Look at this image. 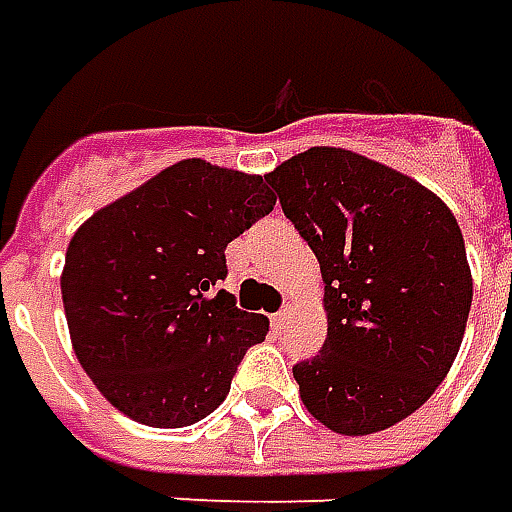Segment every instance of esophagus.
I'll return each instance as SVG.
<instances>
[{
	"label": "esophagus",
	"mask_w": 512,
	"mask_h": 512,
	"mask_svg": "<svg viewBox=\"0 0 512 512\" xmlns=\"http://www.w3.org/2000/svg\"><path fill=\"white\" fill-rule=\"evenodd\" d=\"M284 324H287V307H284V310L276 312V315H273V327H276V329H284Z\"/></svg>",
	"instance_id": "obj_1"
}]
</instances>
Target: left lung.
Returning a JSON list of instances; mask_svg holds the SVG:
<instances>
[{
	"label": "left lung",
	"mask_w": 512,
	"mask_h": 512,
	"mask_svg": "<svg viewBox=\"0 0 512 512\" xmlns=\"http://www.w3.org/2000/svg\"><path fill=\"white\" fill-rule=\"evenodd\" d=\"M324 279L327 341L293 366L318 423L346 437L406 420L454 363L473 279L454 214L369 157L312 146L264 174Z\"/></svg>",
	"instance_id": "8db88e82"
}]
</instances>
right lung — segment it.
<instances>
[{
	"mask_svg": "<svg viewBox=\"0 0 512 512\" xmlns=\"http://www.w3.org/2000/svg\"><path fill=\"white\" fill-rule=\"evenodd\" d=\"M259 174L200 157L92 214L61 273L75 358L98 392L135 423L183 428L208 417L270 321L219 290L225 248L270 214Z\"/></svg>",
	"mask_w": 512,
	"mask_h": 512,
	"instance_id": "add662e5",
	"label": "right lung"
}]
</instances>
